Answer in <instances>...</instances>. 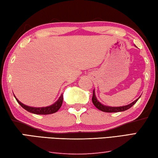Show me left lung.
Listing matches in <instances>:
<instances>
[{
  "label": "left lung",
  "instance_id": "obj_1",
  "mask_svg": "<svg viewBox=\"0 0 158 158\" xmlns=\"http://www.w3.org/2000/svg\"><path fill=\"white\" fill-rule=\"evenodd\" d=\"M138 99H135L134 102H133L132 103H131L130 104H128L127 106H118V107H112V106H104L103 104H102L100 102H99V101H98V99L96 98L95 94H94V90H93V98H92V101H93V103L94 105L95 106L98 110H101L102 111H104V112H118V111H123L128 110V109L131 107L133 105H134L135 102L138 101Z\"/></svg>",
  "mask_w": 158,
  "mask_h": 158
}]
</instances>
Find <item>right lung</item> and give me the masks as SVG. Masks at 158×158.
<instances>
[{"label":"right lung","mask_w":158,"mask_h":158,"mask_svg":"<svg viewBox=\"0 0 158 158\" xmlns=\"http://www.w3.org/2000/svg\"><path fill=\"white\" fill-rule=\"evenodd\" d=\"M18 102L20 104V105L22 107L25 109V110L28 111L29 112L35 114H53L56 112V111L59 110L60 106L62 105L63 103V95L61 94L59 99H58L57 102L49 106H47V107H31V106H26L25 104L21 103L18 99L15 98Z\"/></svg>","instance_id":"add662e5"}]
</instances>
